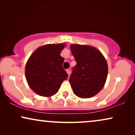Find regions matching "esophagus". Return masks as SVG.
Masks as SVG:
<instances>
[{
  "instance_id": "esophagus-1",
  "label": "esophagus",
  "mask_w": 135,
  "mask_h": 135,
  "mask_svg": "<svg viewBox=\"0 0 135 135\" xmlns=\"http://www.w3.org/2000/svg\"><path fill=\"white\" fill-rule=\"evenodd\" d=\"M66 72H67L68 74L69 75L70 74H71V71H70V69H68L67 70H66Z\"/></svg>"
}]
</instances>
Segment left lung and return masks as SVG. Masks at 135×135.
I'll return each mask as SVG.
<instances>
[{"label": "left lung", "instance_id": "obj_1", "mask_svg": "<svg viewBox=\"0 0 135 135\" xmlns=\"http://www.w3.org/2000/svg\"><path fill=\"white\" fill-rule=\"evenodd\" d=\"M77 64L73 68L69 82L74 93L82 98H89L98 93L108 76V64L98 50L88 45H71Z\"/></svg>", "mask_w": 135, "mask_h": 135}]
</instances>
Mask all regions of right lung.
Wrapping results in <instances>:
<instances>
[{
  "label": "right lung",
  "mask_w": 135,
  "mask_h": 135,
  "mask_svg": "<svg viewBox=\"0 0 135 135\" xmlns=\"http://www.w3.org/2000/svg\"><path fill=\"white\" fill-rule=\"evenodd\" d=\"M64 44H49L38 48L29 57L25 68L29 86L42 97H51L58 92L68 75L62 68L61 51Z\"/></svg>",
  "instance_id": "add662e5"
}]
</instances>
